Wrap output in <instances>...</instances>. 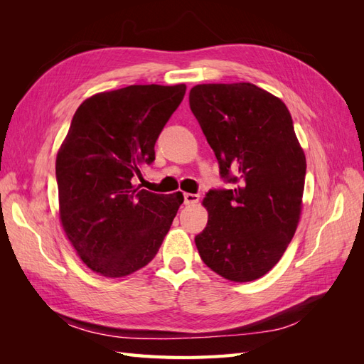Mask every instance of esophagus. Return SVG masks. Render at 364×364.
Listing matches in <instances>:
<instances>
[{
  "label": "esophagus",
  "mask_w": 364,
  "mask_h": 364,
  "mask_svg": "<svg viewBox=\"0 0 364 364\" xmlns=\"http://www.w3.org/2000/svg\"><path fill=\"white\" fill-rule=\"evenodd\" d=\"M199 199H200L199 194H191V193H185L183 194L185 205H194V203L199 202Z\"/></svg>",
  "instance_id": "obj_1"
}]
</instances>
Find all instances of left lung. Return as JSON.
<instances>
[{
	"label": "left lung",
	"instance_id": "obj_1",
	"mask_svg": "<svg viewBox=\"0 0 364 364\" xmlns=\"http://www.w3.org/2000/svg\"><path fill=\"white\" fill-rule=\"evenodd\" d=\"M190 107L232 190H209L208 223L194 241L206 266L229 281L261 278L299 222L305 155L278 97L252 83L197 85Z\"/></svg>",
	"mask_w": 364,
	"mask_h": 364
}]
</instances>
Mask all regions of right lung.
Wrapping results in <instances>:
<instances>
[{"label":"right lung","instance_id":"1","mask_svg":"<svg viewBox=\"0 0 364 364\" xmlns=\"http://www.w3.org/2000/svg\"><path fill=\"white\" fill-rule=\"evenodd\" d=\"M185 91L132 85L92 95L73 117L56 159L60 220L82 261L103 277L147 266L183 202L182 193H150L134 181L155 161L159 134Z\"/></svg>","mask_w":364,"mask_h":364}]
</instances>
